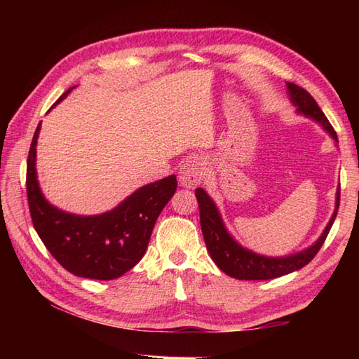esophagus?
<instances>
[{"label":"esophagus","instance_id":"34e87169","mask_svg":"<svg viewBox=\"0 0 359 359\" xmlns=\"http://www.w3.org/2000/svg\"><path fill=\"white\" fill-rule=\"evenodd\" d=\"M205 174H207V165H205V160L201 157H194V158L187 160V162L182 165L180 172H179V180L184 187L194 188L203 180Z\"/></svg>","mask_w":359,"mask_h":359}]
</instances>
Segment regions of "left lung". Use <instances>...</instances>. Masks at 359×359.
Here are the masks:
<instances>
[{"label":"left lung","instance_id":"left-lung-1","mask_svg":"<svg viewBox=\"0 0 359 359\" xmlns=\"http://www.w3.org/2000/svg\"><path fill=\"white\" fill-rule=\"evenodd\" d=\"M287 86L290 98H292L293 104L297 108L296 111L310 118H315L318 123H321L325 131L333 137L334 142H338L337 131H334L330 121L324 116V112L315 102V98L311 97L306 89L293 85V83H287ZM339 189L341 188H338L337 191V210H334L330 222L327 224L321 238H319L313 245L301 251V253H296L292 256L266 257L256 255L247 248H242L225 230V225L222 222V219H220L215 202L210 199V196L205 193L202 188H197L196 197L197 202H199L202 234L205 243H207V250L210 251L211 259L216 262L220 270L228 274V276L242 280L274 279L302 269V266H306L311 259L318 255V251L321 250L323 243L325 242L327 234H329L330 228L334 222V217L338 215Z\"/></svg>","mask_w":359,"mask_h":359}]
</instances>
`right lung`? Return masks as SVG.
Listing matches in <instances>:
<instances>
[{"instance_id":"right-lung-1","label":"right lung","mask_w":359,"mask_h":359,"mask_svg":"<svg viewBox=\"0 0 359 359\" xmlns=\"http://www.w3.org/2000/svg\"><path fill=\"white\" fill-rule=\"evenodd\" d=\"M72 90L53 103L55 106ZM52 106V108H53ZM41 123L30 143L26 189L30 217L44 247L57 262L80 278L117 279L140 262L152 228L177 188L175 175L144 185L112 211L100 216H74L44 199L36 180L35 147Z\"/></svg>"}]
</instances>
